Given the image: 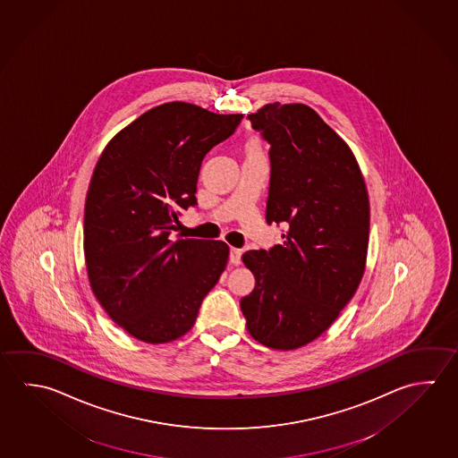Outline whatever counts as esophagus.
Returning <instances> with one entry per match:
<instances>
[{
	"instance_id": "esophagus-1",
	"label": "esophagus",
	"mask_w": 458,
	"mask_h": 458,
	"mask_svg": "<svg viewBox=\"0 0 458 458\" xmlns=\"http://www.w3.org/2000/svg\"><path fill=\"white\" fill-rule=\"evenodd\" d=\"M230 262L233 265H238L241 262V249H230Z\"/></svg>"
}]
</instances>
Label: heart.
<instances>
[{
	"label": "heart",
	"instance_id": "1",
	"mask_svg": "<svg viewBox=\"0 0 458 458\" xmlns=\"http://www.w3.org/2000/svg\"><path fill=\"white\" fill-rule=\"evenodd\" d=\"M262 145H260V140L257 137L249 138L244 145V153L246 156H252V154H262Z\"/></svg>",
	"mask_w": 458,
	"mask_h": 458
}]
</instances>
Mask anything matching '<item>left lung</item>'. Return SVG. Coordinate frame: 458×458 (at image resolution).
I'll return each instance as SVG.
<instances>
[{
    "instance_id": "1",
    "label": "left lung",
    "mask_w": 458,
    "mask_h": 458,
    "mask_svg": "<svg viewBox=\"0 0 458 458\" xmlns=\"http://www.w3.org/2000/svg\"><path fill=\"white\" fill-rule=\"evenodd\" d=\"M248 119L270 143L265 218L284 233L268 250L244 252L256 286L241 310L260 344L293 351L325 333L360 284L369 193L351 148L312 107L273 103Z\"/></svg>"
}]
</instances>
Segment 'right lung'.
<instances>
[{"label": "right lung", "mask_w": 458, "mask_h": 458, "mask_svg": "<svg viewBox=\"0 0 458 458\" xmlns=\"http://www.w3.org/2000/svg\"><path fill=\"white\" fill-rule=\"evenodd\" d=\"M241 119L165 103L121 130L98 161L83 225L89 286L140 341L162 344L186 335L225 270L224 241L170 240V233L180 210L198 204L202 159Z\"/></svg>", "instance_id": "right-lung-1"}]
</instances>
